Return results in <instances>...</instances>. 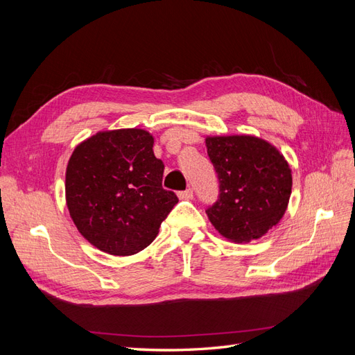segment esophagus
Segmentation results:
<instances>
[{
    "label": "esophagus",
    "mask_w": 355,
    "mask_h": 355,
    "mask_svg": "<svg viewBox=\"0 0 355 355\" xmlns=\"http://www.w3.org/2000/svg\"><path fill=\"white\" fill-rule=\"evenodd\" d=\"M192 197H194V191H192V188H188L185 191L179 192V198H182V200H191Z\"/></svg>",
    "instance_id": "34e87169"
}]
</instances>
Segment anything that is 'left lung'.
I'll use <instances>...</instances> for the list:
<instances>
[{
    "label": "left lung",
    "mask_w": 355,
    "mask_h": 355,
    "mask_svg": "<svg viewBox=\"0 0 355 355\" xmlns=\"http://www.w3.org/2000/svg\"><path fill=\"white\" fill-rule=\"evenodd\" d=\"M209 158L219 179V198L206 210L225 239L250 243L284 216L292 170L278 149L250 135L207 136Z\"/></svg>",
    "instance_id": "obj_1"
}]
</instances>
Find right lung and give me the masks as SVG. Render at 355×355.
Masks as SVG:
<instances>
[{
  "label": "right lung",
  "instance_id": "1",
  "mask_svg": "<svg viewBox=\"0 0 355 355\" xmlns=\"http://www.w3.org/2000/svg\"><path fill=\"white\" fill-rule=\"evenodd\" d=\"M142 128L99 132L85 139L68 161L67 206L83 237L99 250L128 256L157 237L178 204L163 188L164 164Z\"/></svg>",
  "mask_w": 355,
  "mask_h": 355
}]
</instances>
